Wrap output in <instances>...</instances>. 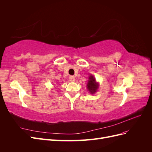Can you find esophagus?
<instances>
[{"label": "esophagus", "instance_id": "34e87169", "mask_svg": "<svg viewBox=\"0 0 152 152\" xmlns=\"http://www.w3.org/2000/svg\"><path fill=\"white\" fill-rule=\"evenodd\" d=\"M69 80H70V81L71 82H74L75 81V78L74 76H70L69 77Z\"/></svg>", "mask_w": 152, "mask_h": 152}]
</instances>
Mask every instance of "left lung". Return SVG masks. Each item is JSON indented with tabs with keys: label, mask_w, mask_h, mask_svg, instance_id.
Returning <instances> with one entry per match:
<instances>
[{
	"label": "left lung",
	"mask_w": 152,
	"mask_h": 152,
	"mask_svg": "<svg viewBox=\"0 0 152 152\" xmlns=\"http://www.w3.org/2000/svg\"><path fill=\"white\" fill-rule=\"evenodd\" d=\"M99 87V83L96 81L95 77L91 75L87 84V88L91 94H94Z\"/></svg>",
	"instance_id": "left-lung-1"
}]
</instances>
